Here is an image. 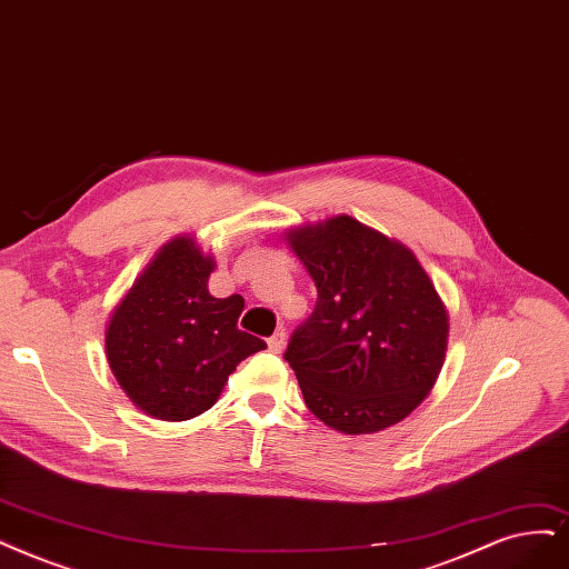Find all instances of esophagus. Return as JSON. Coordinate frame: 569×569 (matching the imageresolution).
<instances>
[{"label":"esophagus","mask_w":569,"mask_h":569,"mask_svg":"<svg viewBox=\"0 0 569 569\" xmlns=\"http://www.w3.org/2000/svg\"><path fill=\"white\" fill-rule=\"evenodd\" d=\"M267 345H269V351H273V353H281V351H283V347H286V330L281 328V330L273 332L271 338L267 340Z\"/></svg>","instance_id":"1"}]
</instances>
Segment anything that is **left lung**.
I'll list each match as a JSON object with an SVG mask.
<instances>
[{
	"mask_svg": "<svg viewBox=\"0 0 569 569\" xmlns=\"http://www.w3.org/2000/svg\"><path fill=\"white\" fill-rule=\"evenodd\" d=\"M317 307L283 359L307 408L349 436L406 419L443 368L448 311L415 252L349 216L288 231Z\"/></svg>",
	"mask_w": 569,
	"mask_h": 569,
	"instance_id": "left-lung-1",
	"label": "left lung"
}]
</instances>
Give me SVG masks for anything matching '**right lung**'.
I'll use <instances>...</instances> for the list:
<instances>
[{
  "mask_svg": "<svg viewBox=\"0 0 569 569\" xmlns=\"http://www.w3.org/2000/svg\"><path fill=\"white\" fill-rule=\"evenodd\" d=\"M213 269V258L194 239L176 237L144 267L104 330L119 387L163 422H184L213 408L237 366L267 349L237 326L241 296H210Z\"/></svg>",
  "mask_w": 569,
  "mask_h": 569,
  "instance_id": "add662e5",
  "label": "right lung"
}]
</instances>
